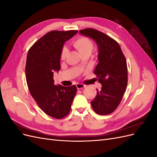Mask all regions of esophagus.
Masks as SVG:
<instances>
[{"instance_id":"34e87169","label":"esophagus","mask_w":157,"mask_h":157,"mask_svg":"<svg viewBox=\"0 0 157 157\" xmlns=\"http://www.w3.org/2000/svg\"><path fill=\"white\" fill-rule=\"evenodd\" d=\"M76 86H77V89L80 90V89L84 88L86 86H85V85H84V84H79V83H78V84H76Z\"/></svg>"}]
</instances>
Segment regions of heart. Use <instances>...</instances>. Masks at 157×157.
<instances>
[{"instance_id": "1", "label": "heart", "mask_w": 157, "mask_h": 157, "mask_svg": "<svg viewBox=\"0 0 157 157\" xmlns=\"http://www.w3.org/2000/svg\"><path fill=\"white\" fill-rule=\"evenodd\" d=\"M72 45L82 56L90 55L94 49V44L92 40L85 36H78L72 42ZM68 53V49L65 46L61 48L60 59L64 60Z\"/></svg>"}]
</instances>
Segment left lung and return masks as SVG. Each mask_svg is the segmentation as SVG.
Returning a JSON list of instances; mask_svg holds the SVG:
<instances>
[{"label":"left lung","mask_w":157,"mask_h":157,"mask_svg":"<svg viewBox=\"0 0 157 157\" xmlns=\"http://www.w3.org/2000/svg\"><path fill=\"white\" fill-rule=\"evenodd\" d=\"M84 36L91 37L98 46V60L94 74L102 85L91 105L98 115L113 113L119 105L128 84V68L125 56L118 42L98 30L88 28L80 30Z\"/></svg>","instance_id":"obj_1"}]
</instances>
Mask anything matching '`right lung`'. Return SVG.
<instances>
[{
	"instance_id": "1",
	"label": "right lung",
	"mask_w": 157,
	"mask_h": 157,
	"mask_svg": "<svg viewBox=\"0 0 157 157\" xmlns=\"http://www.w3.org/2000/svg\"><path fill=\"white\" fill-rule=\"evenodd\" d=\"M77 32L50 31L31 47L27 56L25 75L31 95L42 111L57 119L69 114L77 88L75 85L56 86L54 72L60 69V52L64 42Z\"/></svg>"
}]
</instances>
